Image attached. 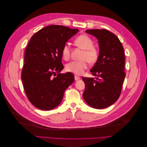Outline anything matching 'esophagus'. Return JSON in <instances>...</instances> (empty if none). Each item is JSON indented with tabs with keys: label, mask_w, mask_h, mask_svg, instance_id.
I'll use <instances>...</instances> for the list:
<instances>
[{
	"label": "esophagus",
	"mask_w": 147,
	"mask_h": 147,
	"mask_svg": "<svg viewBox=\"0 0 147 147\" xmlns=\"http://www.w3.org/2000/svg\"><path fill=\"white\" fill-rule=\"evenodd\" d=\"M80 77H78V76H77V75H75V80H80Z\"/></svg>",
	"instance_id": "1"
}]
</instances>
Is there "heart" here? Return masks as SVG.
<instances>
[{
  "label": "heart",
  "instance_id": "heart-1",
  "mask_svg": "<svg viewBox=\"0 0 147 147\" xmlns=\"http://www.w3.org/2000/svg\"><path fill=\"white\" fill-rule=\"evenodd\" d=\"M74 43L83 50L81 56L82 60L70 62L66 65L65 69L67 72L80 75L87 69L88 62L90 64H93L97 61L99 51L98 48L93 45L92 39L86 34L79 35L75 39ZM61 55L64 60H68L70 58V50L68 45L65 44L63 46L61 50Z\"/></svg>",
  "mask_w": 147,
  "mask_h": 147
}]
</instances>
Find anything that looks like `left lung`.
<instances>
[{
	"label": "left lung",
	"mask_w": 147,
	"mask_h": 147,
	"mask_svg": "<svg viewBox=\"0 0 147 147\" xmlns=\"http://www.w3.org/2000/svg\"><path fill=\"white\" fill-rule=\"evenodd\" d=\"M86 32L98 39L99 55L90 70L96 79L82 78L85 84L83 97L92 107L104 109L114 104L121 94L126 77L124 48L119 38L107 30L90 29Z\"/></svg>",
	"instance_id": "obj_1"
}]
</instances>
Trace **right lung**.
I'll use <instances>...</instances> for the list:
<instances>
[{
  "mask_svg": "<svg viewBox=\"0 0 147 147\" xmlns=\"http://www.w3.org/2000/svg\"><path fill=\"white\" fill-rule=\"evenodd\" d=\"M78 31L51 25L31 37L25 50L21 79L29 100L38 109L56 107L63 100L65 90L74 82L72 73H59L64 68L61 50Z\"/></svg>",
  "mask_w": 147,
  "mask_h": 147,
  "instance_id": "obj_1",
  "label": "right lung"
}]
</instances>
